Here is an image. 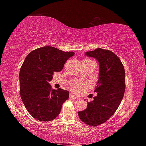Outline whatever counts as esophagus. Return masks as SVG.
Instances as JSON below:
<instances>
[{
    "mask_svg": "<svg viewBox=\"0 0 146 146\" xmlns=\"http://www.w3.org/2000/svg\"><path fill=\"white\" fill-rule=\"evenodd\" d=\"M70 98H73V99H78L77 97H76L75 95H73V94H71V93H70Z\"/></svg>",
    "mask_w": 146,
    "mask_h": 146,
    "instance_id": "34e87169",
    "label": "esophagus"
}]
</instances>
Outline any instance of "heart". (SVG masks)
I'll return each instance as SVG.
<instances>
[{
    "label": "heart",
    "mask_w": 146,
    "mask_h": 146,
    "mask_svg": "<svg viewBox=\"0 0 146 146\" xmlns=\"http://www.w3.org/2000/svg\"><path fill=\"white\" fill-rule=\"evenodd\" d=\"M84 87V85L82 84L80 82H76V81H73V82H70V88L71 90L73 91H78L82 89Z\"/></svg>",
    "instance_id": "heart-1"
}]
</instances>
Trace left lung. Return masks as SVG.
<instances>
[{
	"instance_id": "obj_1",
	"label": "left lung",
	"mask_w": 146,
	"mask_h": 146,
	"mask_svg": "<svg viewBox=\"0 0 146 146\" xmlns=\"http://www.w3.org/2000/svg\"><path fill=\"white\" fill-rule=\"evenodd\" d=\"M86 55L99 62V78L95 90L97 95L78 114L86 124L95 126L110 119L120 106L125 92V74L122 62L111 51L97 48Z\"/></svg>"
}]
</instances>
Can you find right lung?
<instances>
[{"label": "right lung", "mask_w": 146, "mask_h": 146, "mask_svg": "<svg viewBox=\"0 0 146 146\" xmlns=\"http://www.w3.org/2000/svg\"><path fill=\"white\" fill-rule=\"evenodd\" d=\"M75 55L51 46L35 49L26 56L19 73L20 94L26 110L35 119L47 122L60 114L69 91L53 90L49 82L54 72L62 70L64 64Z\"/></svg>", "instance_id": "obj_1"}]
</instances>
